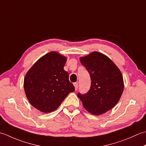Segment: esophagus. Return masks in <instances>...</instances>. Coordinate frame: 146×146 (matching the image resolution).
<instances>
[{
	"mask_svg": "<svg viewBox=\"0 0 146 146\" xmlns=\"http://www.w3.org/2000/svg\"><path fill=\"white\" fill-rule=\"evenodd\" d=\"M74 87H75V90H76V91H77V89H78V87H79V86H78V82H75V83H74Z\"/></svg>",
	"mask_w": 146,
	"mask_h": 146,
	"instance_id": "esophagus-1",
	"label": "esophagus"
}]
</instances>
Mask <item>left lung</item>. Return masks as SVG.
Masks as SVG:
<instances>
[{"label": "left lung", "instance_id": "8db88e82", "mask_svg": "<svg viewBox=\"0 0 146 146\" xmlns=\"http://www.w3.org/2000/svg\"><path fill=\"white\" fill-rule=\"evenodd\" d=\"M80 61L90 73L91 82L88 93H79L77 96L91 114L105 113L117 105L122 94V74L111 59L102 53L92 52L80 58Z\"/></svg>", "mask_w": 146, "mask_h": 146}]
</instances>
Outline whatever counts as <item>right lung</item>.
Masks as SVG:
<instances>
[{
  "mask_svg": "<svg viewBox=\"0 0 146 146\" xmlns=\"http://www.w3.org/2000/svg\"><path fill=\"white\" fill-rule=\"evenodd\" d=\"M67 58L51 52L33 65L24 80V89L31 105L38 110H55L75 88L69 80L64 67Z\"/></svg>",
  "mask_w": 146,
  "mask_h": 146,
  "instance_id": "1",
  "label": "right lung"
}]
</instances>
